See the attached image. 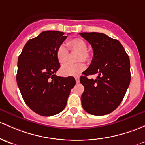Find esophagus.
Returning a JSON list of instances; mask_svg holds the SVG:
<instances>
[{
  "instance_id": "1",
  "label": "esophagus",
  "mask_w": 145,
  "mask_h": 145,
  "mask_svg": "<svg viewBox=\"0 0 145 145\" xmlns=\"http://www.w3.org/2000/svg\"><path fill=\"white\" fill-rule=\"evenodd\" d=\"M75 79H76V81L77 83H78L79 82H80V78H79L78 76L75 77Z\"/></svg>"
}]
</instances>
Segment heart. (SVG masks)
Here are the masks:
<instances>
[{
  "instance_id": "b5f03b06",
  "label": "heart",
  "mask_w": 145,
  "mask_h": 145,
  "mask_svg": "<svg viewBox=\"0 0 145 145\" xmlns=\"http://www.w3.org/2000/svg\"><path fill=\"white\" fill-rule=\"evenodd\" d=\"M69 48L72 51L80 52V60H88L89 58V53H88V46L86 42L80 38H74L67 42ZM68 49L64 45H60L56 51V57L60 64H65L68 60ZM85 69L84 63L71 64L68 63L63 65L61 68V73L65 76H76Z\"/></svg>"
}]
</instances>
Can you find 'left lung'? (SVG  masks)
I'll list each match as a JSON object with an SVG mask.
<instances>
[{
	"mask_svg": "<svg viewBox=\"0 0 145 145\" xmlns=\"http://www.w3.org/2000/svg\"><path fill=\"white\" fill-rule=\"evenodd\" d=\"M92 47L94 56L80 82L84 86L82 106L93 115L110 113L120 106L131 81L130 60L117 39L100 33H80ZM98 74L95 80L88 75Z\"/></svg>",
	"mask_w": 145,
	"mask_h": 145,
	"instance_id": "1",
	"label": "left lung"
}]
</instances>
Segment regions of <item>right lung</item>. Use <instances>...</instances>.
I'll return each instance as SVG.
<instances>
[{"mask_svg": "<svg viewBox=\"0 0 145 145\" xmlns=\"http://www.w3.org/2000/svg\"><path fill=\"white\" fill-rule=\"evenodd\" d=\"M47 30L28 41L18 58L16 82L27 106L37 114L52 116L65 109L70 91L76 85L73 76H57L60 67L56 51L67 36Z\"/></svg>", "mask_w": 145, "mask_h": 145, "instance_id": "obj_1", "label": "right lung"}]
</instances>
